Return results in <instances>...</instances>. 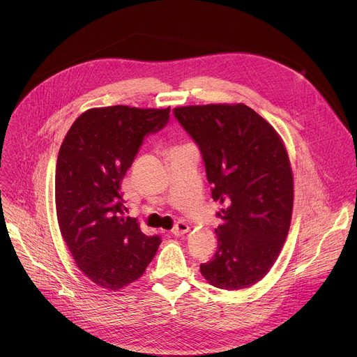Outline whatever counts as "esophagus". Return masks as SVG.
I'll list each match as a JSON object with an SVG mask.
<instances>
[{
  "label": "esophagus",
  "mask_w": 357,
  "mask_h": 357,
  "mask_svg": "<svg viewBox=\"0 0 357 357\" xmlns=\"http://www.w3.org/2000/svg\"><path fill=\"white\" fill-rule=\"evenodd\" d=\"M189 231V226L185 223V222H178L176 225H175V227L171 230V233L174 234V236H183L185 233H188Z\"/></svg>",
  "instance_id": "obj_1"
}]
</instances>
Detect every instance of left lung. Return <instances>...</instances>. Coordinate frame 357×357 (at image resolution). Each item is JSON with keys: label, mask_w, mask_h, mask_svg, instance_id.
Here are the masks:
<instances>
[{"label": "left lung", "mask_w": 357, "mask_h": 357, "mask_svg": "<svg viewBox=\"0 0 357 357\" xmlns=\"http://www.w3.org/2000/svg\"><path fill=\"white\" fill-rule=\"evenodd\" d=\"M197 144L222 225L218 250L200 264L213 287L237 291L259 282L287 238L294 178L282 139L260 114L243 103L174 109Z\"/></svg>", "instance_id": "8db88e82"}]
</instances>
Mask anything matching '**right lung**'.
<instances>
[{"instance_id":"add662e5","label":"right lung","mask_w":357,"mask_h":357,"mask_svg":"<svg viewBox=\"0 0 357 357\" xmlns=\"http://www.w3.org/2000/svg\"><path fill=\"white\" fill-rule=\"evenodd\" d=\"M171 109L112 106L76 119L58 155L56 215L80 271L117 291L138 280L154 259L160 236H146L124 216L121 181L144 141L169 120Z\"/></svg>"}]
</instances>
